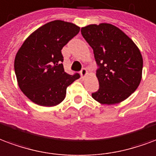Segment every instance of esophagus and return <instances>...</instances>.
I'll return each mask as SVG.
<instances>
[{
    "label": "esophagus",
    "mask_w": 156,
    "mask_h": 156,
    "mask_svg": "<svg viewBox=\"0 0 156 156\" xmlns=\"http://www.w3.org/2000/svg\"><path fill=\"white\" fill-rule=\"evenodd\" d=\"M80 74H81V77L83 78H85V77H86V76H87V70L86 69H83L81 70V71H80Z\"/></svg>",
    "instance_id": "34e87169"
}]
</instances>
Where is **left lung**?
<instances>
[{
	"label": "left lung",
	"mask_w": 156,
	"mask_h": 156,
	"mask_svg": "<svg viewBox=\"0 0 156 156\" xmlns=\"http://www.w3.org/2000/svg\"><path fill=\"white\" fill-rule=\"evenodd\" d=\"M82 35L93 48L98 65L99 89L92 94L101 104L119 103L136 90L142 78L143 58L130 37L107 23L81 29Z\"/></svg>",
	"instance_id": "left-lung-1"
}]
</instances>
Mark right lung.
I'll return each mask as SVG.
<instances>
[{"label": "right lung", "mask_w": 156, "mask_h": 156, "mask_svg": "<svg viewBox=\"0 0 156 156\" xmlns=\"http://www.w3.org/2000/svg\"><path fill=\"white\" fill-rule=\"evenodd\" d=\"M80 27L63 20H54L34 30L24 41L15 58L17 83L31 101L54 107L63 101L67 87L79 74L64 72L61 50L78 34Z\"/></svg>", "instance_id": "1"}]
</instances>
